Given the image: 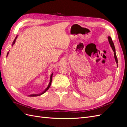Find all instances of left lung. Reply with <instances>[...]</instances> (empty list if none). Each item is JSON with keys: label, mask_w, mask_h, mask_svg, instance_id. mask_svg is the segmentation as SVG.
Returning <instances> with one entry per match:
<instances>
[{"label": "left lung", "mask_w": 127, "mask_h": 127, "mask_svg": "<svg viewBox=\"0 0 127 127\" xmlns=\"http://www.w3.org/2000/svg\"><path fill=\"white\" fill-rule=\"evenodd\" d=\"M108 39H109V42L110 43V44L111 45V48H112L113 51L114 52V58H115V60H116V63L118 64V59H117V55H116V49H115V47H114V43L112 41V39H111V37L110 36H109L108 37Z\"/></svg>", "instance_id": "1"}]
</instances>
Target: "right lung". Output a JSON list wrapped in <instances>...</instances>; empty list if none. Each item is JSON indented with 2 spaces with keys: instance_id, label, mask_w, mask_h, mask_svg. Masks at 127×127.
<instances>
[{
  "instance_id": "1",
  "label": "right lung",
  "mask_w": 127,
  "mask_h": 127,
  "mask_svg": "<svg viewBox=\"0 0 127 127\" xmlns=\"http://www.w3.org/2000/svg\"><path fill=\"white\" fill-rule=\"evenodd\" d=\"M16 38H17V36L16 37V38H15V40H14V41H13V44H12V45H13V44H15V41H16ZM8 53H9V52H8L7 53V56H8ZM52 75H53V73H52L51 74V76H50V82H49V85H48V87L45 88V90L44 91H43L41 93H40V94H31V95H29V96H40V95H42V94H44L45 92L47 91L49 88V87H50V85H51V82H52Z\"/></svg>"
}]
</instances>
